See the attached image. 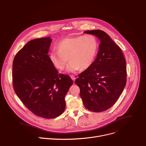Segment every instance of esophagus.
<instances>
[{
	"label": "esophagus",
	"instance_id": "34e87169",
	"mask_svg": "<svg viewBox=\"0 0 146 146\" xmlns=\"http://www.w3.org/2000/svg\"><path fill=\"white\" fill-rule=\"evenodd\" d=\"M70 77H71V78L73 80V81L74 82V81H75V80H76L75 77H74L73 75H71V76H70Z\"/></svg>",
	"mask_w": 146,
	"mask_h": 146
}]
</instances>
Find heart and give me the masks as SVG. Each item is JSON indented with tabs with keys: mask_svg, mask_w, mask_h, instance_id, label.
<instances>
[{
	"mask_svg": "<svg viewBox=\"0 0 146 146\" xmlns=\"http://www.w3.org/2000/svg\"><path fill=\"white\" fill-rule=\"evenodd\" d=\"M57 48L50 52V62L56 68L62 70L69 59L70 61L66 70L73 73L80 68L87 69L92 64L98 52V42L92 35H79L62 39L58 44Z\"/></svg>",
	"mask_w": 146,
	"mask_h": 146,
	"instance_id": "1",
	"label": "heart"
}]
</instances>
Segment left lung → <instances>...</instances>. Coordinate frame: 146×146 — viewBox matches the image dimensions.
Here are the masks:
<instances>
[{"mask_svg":"<svg viewBox=\"0 0 146 146\" xmlns=\"http://www.w3.org/2000/svg\"><path fill=\"white\" fill-rule=\"evenodd\" d=\"M95 35L101 42L93 63L78 75L75 83L80 90L84 107L92 112L107 110L120 97L126 83V60L111 37L100 30L84 32Z\"/></svg>","mask_w":146,"mask_h":146,"instance_id":"obj_1","label":"left lung"}]
</instances>
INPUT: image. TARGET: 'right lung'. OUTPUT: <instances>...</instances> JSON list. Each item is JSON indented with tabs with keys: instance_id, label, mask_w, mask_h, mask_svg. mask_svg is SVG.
<instances>
[{
	"instance_id": "1",
	"label": "right lung",
	"mask_w": 146,
	"mask_h": 146,
	"mask_svg": "<svg viewBox=\"0 0 146 146\" xmlns=\"http://www.w3.org/2000/svg\"><path fill=\"white\" fill-rule=\"evenodd\" d=\"M50 37L34 39L18 52L13 62V85L24 105L35 115L46 119L64 111L65 96L73 82L59 74L50 62Z\"/></svg>"
}]
</instances>
